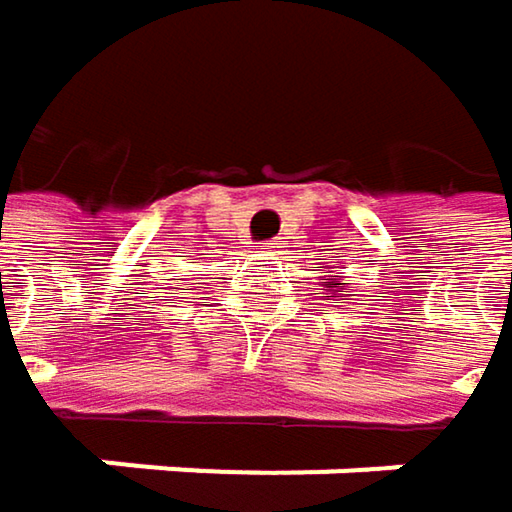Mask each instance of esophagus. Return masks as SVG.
Segmentation results:
<instances>
[{
    "instance_id": "obj_1",
    "label": "esophagus",
    "mask_w": 512,
    "mask_h": 512,
    "mask_svg": "<svg viewBox=\"0 0 512 512\" xmlns=\"http://www.w3.org/2000/svg\"><path fill=\"white\" fill-rule=\"evenodd\" d=\"M278 249V243H266V252H275Z\"/></svg>"
}]
</instances>
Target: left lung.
I'll return each mask as SVG.
<instances>
[{
	"label": "left lung",
	"instance_id": "left-lung-1",
	"mask_svg": "<svg viewBox=\"0 0 512 512\" xmlns=\"http://www.w3.org/2000/svg\"><path fill=\"white\" fill-rule=\"evenodd\" d=\"M335 281H341V275H326L323 278V287H335ZM338 293H350V290H344V287H335Z\"/></svg>",
	"mask_w": 512,
	"mask_h": 512
}]
</instances>
